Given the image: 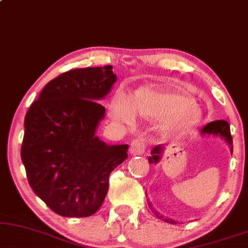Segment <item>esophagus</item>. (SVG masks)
Instances as JSON below:
<instances>
[{
    "label": "esophagus",
    "instance_id": "esophagus-1",
    "mask_svg": "<svg viewBox=\"0 0 248 248\" xmlns=\"http://www.w3.org/2000/svg\"><path fill=\"white\" fill-rule=\"evenodd\" d=\"M145 148H146V140L144 138L140 137L131 141L129 152L133 155H140L144 153Z\"/></svg>",
    "mask_w": 248,
    "mask_h": 248
}]
</instances>
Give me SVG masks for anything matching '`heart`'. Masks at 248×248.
I'll list each match as a JSON object with an SVG mask.
<instances>
[{
    "mask_svg": "<svg viewBox=\"0 0 248 248\" xmlns=\"http://www.w3.org/2000/svg\"><path fill=\"white\" fill-rule=\"evenodd\" d=\"M135 113L148 119H161L158 130L164 135H179L196 126L202 111L193 101L168 88L146 86L136 92L134 97L121 93L111 108L114 120L131 124Z\"/></svg>",
    "mask_w": 248,
    "mask_h": 248,
    "instance_id": "1",
    "label": "heart"
}]
</instances>
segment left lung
Here are the masks:
<instances>
[{
  "mask_svg": "<svg viewBox=\"0 0 248 248\" xmlns=\"http://www.w3.org/2000/svg\"><path fill=\"white\" fill-rule=\"evenodd\" d=\"M201 134H202L203 136L204 135H207V136H209V135L210 136L212 135V136L221 137L228 144V146L230 148V152H232V134H230V126L227 121L217 120V121L210 122V124H207L206 126L203 128L202 131H201ZM163 153H164V147L162 145H157V146H155L153 150L151 151V156L148 157V162L151 164L158 163L161 161V158H162ZM148 206H150L152 212H153L158 219L163 220L164 222H168V223H172V224L177 223V221L170 219V217H164L163 214H161L158 211L155 210L153 205L151 204V202H148Z\"/></svg>",
  "mask_w": 248,
  "mask_h": 248,
  "instance_id": "obj_1",
  "label": "left lung"
}]
</instances>
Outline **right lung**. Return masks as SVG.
Instances as JSON below:
<instances>
[{"mask_svg": "<svg viewBox=\"0 0 248 248\" xmlns=\"http://www.w3.org/2000/svg\"><path fill=\"white\" fill-rule=\"evenodd\" d=\"M117 81L112 65L74 69L43 88L25 117L21 160L34 193L59 216L90 217L107 196L110 173L128 145L96 136L105 108L98 102Z\"/></svg>", "mask_w": 248, "mask_h": 248, "instance_id": "1", "label": "right lung"}]
</instances>
